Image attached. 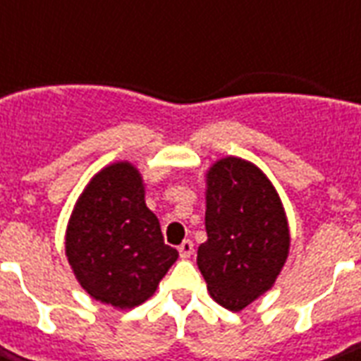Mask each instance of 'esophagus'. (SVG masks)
I'll use <instances>...</instances> for the list:
<instances>
[{
  "label": "esophagus",
  "instance_id": "obj_1",
  "mask_svg": "<svg viewBox=\"0 0 361 361\" xmlns=\"http://www.w3.org/2000/svg\"><path fill=\"white\" fill-rule=\"evenodd\" d=\"M178 251H180L181 258H189L192 255V251H195V247H192V241L185 240L180 247H178Z\"/></svg>",
  "mask_w": 361,
  "mask_h": 361
}]
</instances>
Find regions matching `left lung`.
Instances as JSON below:
<instances>
[{
	"label": "left lung",
	"instance_id": "obj_1",
	"mask_svg": "<svg viewBox=\"0 0 361 361\" xmlns=\"http://www.w3.org/2000/svg\"><path fill=\"white\" fill-rule=\"evenodd\" d=\"M206 232L197 264L209 296L241 311L275 285L290 251L279 192L251 161L223 157L206 170Z\"/></svg>",
	"mask_w": 361,
	"mask_h": 361
}]
</instances>
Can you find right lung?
Listing matches in <instances>:
<instances>
[{
  "instance_id": "add662e5",
  "label": "right lung",
  "mask_w": 361,
  "mask_h": 361,
  "mask_svg": "<svg viewBox=\"0 0 361 361\" xmlns=\"http://www.w3.org/2000/svg\"><path fill=\"white\" fill-rule=\"evenodd\" d=\"M65 257L97 302L133 309L155 294L178 251L163 241L135 164L116 161L87 181L67 223Z\"/></svg>"
}]
</instances>
